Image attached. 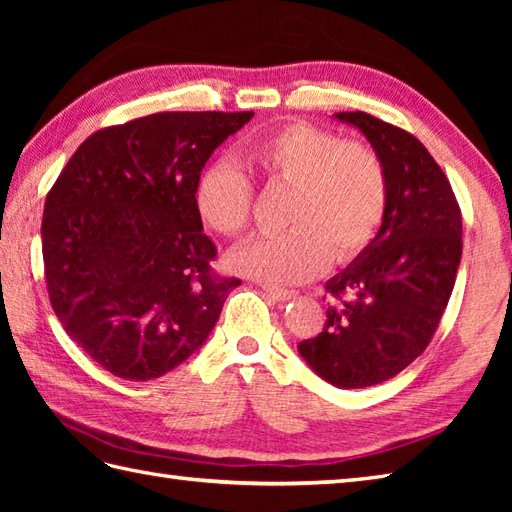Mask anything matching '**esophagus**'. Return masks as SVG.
<instances>
[{"instance_id":"1","label":"esophagus","mask_w":512,"mask_h":512,"mask_svg":"<svg viewBox=\"0 0 512 512\" xmlns=\"http://www.w3.org/2000/svg\"><path fill=\"white\" fill-rule=\"evenodd\" d=\"M262 290H264V295L266 297H270V299H275V301H288V299H292L297 295L295 290H286V288H275V286H262Z\"/></svg>"}]
</instances>
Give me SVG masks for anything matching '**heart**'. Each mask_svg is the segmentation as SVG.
<instances>
[{"instance_id":"heart-1","label":"heart","mask_w":512,"mask_h":512,"mask_svg":"<svg viewBox=\"0 0 512 512\" xmlns=\"http://www.w3.org/2000/svg\"><path fill=\"white\" fill-rule=\"evenodd\" d=\"M244 160L268 189H290L284 204L290 228L237 248L228 264L239 275L301 284L323 273L328 262L352 264L385 222L389 173L378 151L361 140L297 121L255 138ZM253 202V182L235 162H213L195 184L204 224L226 237L246 233Z\"/></svg>"}]
</instances>
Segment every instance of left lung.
I'll use <instances>...</instances> for the list:
<instances>
[{
  "label": "left lung",
  "mask_w": 512,
  "mask_h": 512,
  "mask_svg": "<svg viewBox=\"0 0 512 512\" xmlns=\"http://www.w3.org/2000/svg\"><path fill=\"white\" fill-rule=\"evenodd\" d=\"M334 116L383 158L389 204L374 242L325 284L328 319L299 354L330 385L363 389L400 374L431 343L458 275L462 211L416 136L365 112Z\"/></svg>",
  "instance_id": "obj_1"
}]
</instances>
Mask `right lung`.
Segmentation results:
<instances>
[{
	"label": "right lung",
	"instance_id": "right-lung-1",
	"mask_svg": "<svg viewBox=\"0 0 512 512\" xmlns=\"http://www.w3.org/2000/svg\"><path fill=\"white\" fill-rule=\"evenodd\" d=\"M253 112H158L85 138L46 195L50 306L107 372L151 380L211 334L228 292L202 233L195 184Z\"/></svg>",
	"mask_w": 512,
	"mask_h": 512
}]
</instances>
